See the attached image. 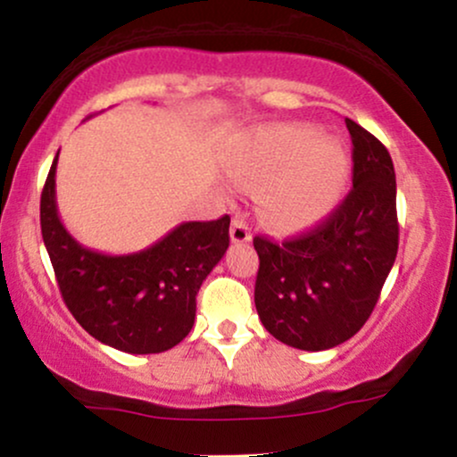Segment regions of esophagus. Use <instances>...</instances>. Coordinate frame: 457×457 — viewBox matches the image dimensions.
Segmentation results:
<instances>
[{
	"instance_id": "1",
	"label": "esophagus",
	"mask_w": 457,
	"mask_h": 457,
	"mask_svg": "<svg viewBox=\"0 0 457 457\" xmlns=\"http://www.w3.org/2000/svg\"><path fill=\"white\" fill-rule=\"evenodd\" d=\"M229 236H232L234 245H245L251 240V229L246 225L243 214H236L232 219V228H229Z\"/></svg>"
}]
</instances>
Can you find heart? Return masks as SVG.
<instances>
[{"label":"heart","mask_w":457,"mask_h":457,"mask_svg":"<svg viewBox=\"0 0 457 457\" xmlns=\"http://www.w3.org/2000/svg\"><path fill=\"white\" fill-rule=\"evenodd\" d=\"M290 176L269 197V211L283 225H303L328 211L342 191L348 161L335 141H320L318 130L283 127L251 141L236 156L240 178H266L292 165Z\"/></svg>","instance_id":"heart-1"}]
</instances>
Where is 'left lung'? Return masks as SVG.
Returning a JSON list of instances; mask_svg holds the SVG:
<instances>
[{
  "mask_svg": "<svg viewBox=\"0 0 457 457\" xmlns=\"http://www.w3.org/2000/svg\"><path fill=\"white\" fill-rule=\"evenodd\" d=\"M353 188L322 223L281 243L255 236V309L275 339L328 350L361 330L378 303L400 243L389 150L345 118Z\"/></svg>",
  "mask_w": 457,
  "mask_h": 457,
  "instance_id": "8db88e82",
  "label": "left lung"
}]
</instances>
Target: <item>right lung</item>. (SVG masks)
<instances>
[{"label":"right lung","mask_w":457,"mask_h":457,"mask_svg":"<svg viewBox=\"0 0 457 457\" xmlns=\"http://www.w3.org/2000/svg\"><path fill=\"white\" fill-rule=\"evenodd\" d=\"M60 154V152H57ZM57 156L40 195V228L66 307L98 342L129 354L174 348L195 322V296L229 246V217L180 223L129 255L79 245L55 204Z\"/></svg>","instance_id":"obj_1"}]
</instances>
